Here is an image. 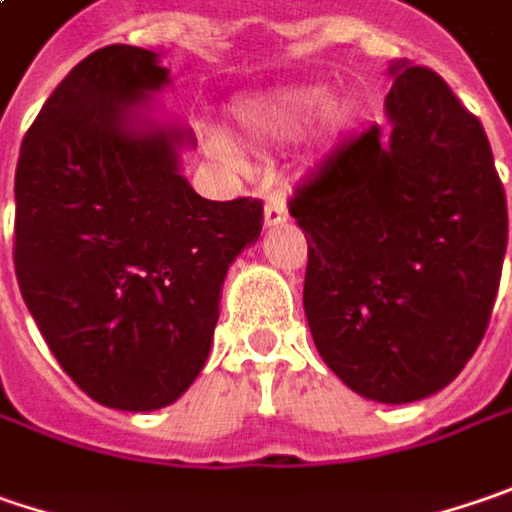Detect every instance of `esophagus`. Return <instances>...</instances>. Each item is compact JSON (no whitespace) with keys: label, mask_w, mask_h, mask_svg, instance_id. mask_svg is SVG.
Listing matches in <instances>:
<instances>
[{"label":"esophagus","mask_w":512,"mask_h":512,"mask_svg":"<svg viewBox=\"0 0 512 512\" xmlns=\"http://www.w3.org/2000/svg\"><path fill=\"white\" fill-rule=\"evenodd\" d=\"M285 221H288V204L279 192H273L265 204V227H279Z\"/></svg>","instance_id":"esophagus-1"}]
</instances>
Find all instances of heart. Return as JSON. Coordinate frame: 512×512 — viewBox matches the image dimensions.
<instances>
[{"label":"heart","instance_id":"1","mask_svg":"<svg viewBox=\"0 0 512 512\" xmlns=\"http://www.w3.org/2000/svg\"><path fill=\"white\" fill-rule=\"evenodd\" d=\"M317 115L328 135H340L357 120V106L348 97L328 100V91L322 86H302V89L279 91L268 100L244 103L239 109V123L250 135L282 138L308 126Z\"/></svg>","mask_w":512,"mask_h":512}]
</instances>
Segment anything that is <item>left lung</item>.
<instances>
[{
  "label": "left lung",
  "instance_id": "left-lung-1",
  "mask_svg": "<svg viewBox=\"0 0 512 512\" xmlns=\"http://www.w3.org/2000/svg\"><path fill=\"white\" fill-rule=\"evenodd\" d=\"M386 74L389 126L337 149L291 216L325 366L360 397L412 403L449 386L487 331L507 198L484 126L447 83L409 60Z\"/></svg>",
  "mask_w": 512,
  "mask_h": 512
}]
</instances>
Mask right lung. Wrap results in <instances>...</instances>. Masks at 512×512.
<instances>
[{"mask_svg": "<svg viewBox=\"0 0 512 512\" xmlns=\"http://www.w3.org/2000/svg\"><path fill=\"white\" fill-rule=\"evenodd\" d=\"M161 54L106 45L28 129L13 268L63 371L97 403L152 412L201 374L224 276L262 233V201H207L181 175L192 132L161 115Z\"/></svg>", "mask_w": 512, "mask_h": 512, "instance_id": "add662e5", "label": "right lung"}]
</instances>
